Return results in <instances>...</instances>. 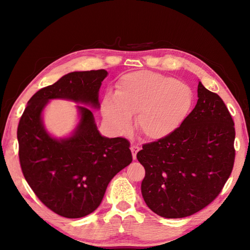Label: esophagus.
Listing matches in <instances>:
<instances>
[{"label": "esophagus", "mask_w": 250, "mask_h": 250, "mask_svg": "<svg viewBox=\"0 0 250 250\" xmlns=\"http://www.w3.org/2000/svg\"><path fill=\"white\" fill-rule=\"evenodd\" d=\"M130 150L132 152V158H133V160H135V158H137V153L140 151V147L137 146V145H132L130 147Z\"/></svg>", "instance_id": "obj_1"}]
</instances>
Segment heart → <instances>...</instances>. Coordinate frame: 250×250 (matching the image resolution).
I'll use <instances>...</instances> for the list:
<instances>
[{"label": "heart", "mask_w": 250, "mask_h": 250, "mask_svg": "<svg viewBox=\"0 0 250 250\" xmlns=\"http://www.w3.org/2000/svg\"><path fill=\"white\" fill-rule=\"evenodd\" d=\"M193 104L191 88L166 75L140 71L120 79L116 94L105 95L101 112L105 123L117 133L128 129L131 115L135 126L149 140L169 137L183 124Z\"/></svg>", "instance_id": "heart-1"}]
</instances>
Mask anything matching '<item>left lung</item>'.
Instances as JSON below:
<instances>
[{"label": "left lung", "instance_id": "obj_1", "mask_svg": "<svg viewBox=\"0 0 250 250\" xmlns=\"http://www.w3.org/2000/svg\"><path fill=\"white\" fill-rule=\"evenodd\" d=\"M198 100L169 137L143 145V198L164 218H184L213 201L234 162V124L223 100L198 83Z\"/></svg>", "mask_w": 250, "mask_h": 250}]
</instances>
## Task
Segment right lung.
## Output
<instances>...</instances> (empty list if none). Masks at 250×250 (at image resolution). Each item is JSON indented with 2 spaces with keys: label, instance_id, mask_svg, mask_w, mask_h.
I'll return each mask as SVG.
<instances>
[{
  "label": "right lung",
  "instance_id": "add662e5",
  "mask_svg": "<svg viewBox=\"0 0 250 250\" xmlns=\"http://www.w3.org/2000/svg\"><path fill=\"white\" fill-rule=\"evenodd\" d=\"M105 70L72 72L40 89L27 103L18 127L22 174L39 199L65 218L84 217L100 206L117 173L132 162L130 143L105 138L93 112L100 107L99 89ZM78 104L80 122L69 137L57 139L43 125L42 112L50 100Z\"/></svg>",
  "mask_w": 250,
  "mask_h": 250
}]
</instances>
